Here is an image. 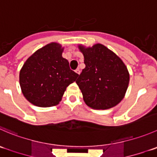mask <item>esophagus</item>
Instances as JSON below:
<instances>
[{
	"label": "esophagus",
	"instance_id": "obj_1",
	"mask_svg": "<svg viewBox=\"0 0 157 157\" xmlns=\"http://www.w3.org/2000/svg\"><path fill=\"white\" fill-rule=\"evenodd\" d=\"M75 72L77 73V74H80V69H79V68H77V69L76 70V71H75Z\"/></svg>",
	"mask_w": 157,
	"mask_h": 157
}]
</instances>
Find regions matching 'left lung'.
<instances>
[{"label": "left lung", "instance_id": "1", "mask_svg": "<svg viewBox=\"0 0 157 157\" xmlns=\"http://www.w3.org/2000/svg\"><path fill=\"white\" fill-rule=\"evenodd\" d=\"M86 65L76 80L86 104L93 109L113 107L124 98L130 75L127 67L113 52L97 44L80 46Z\"/></svg>", "mask_w": 157, "mask_h": 157}]
</instances>
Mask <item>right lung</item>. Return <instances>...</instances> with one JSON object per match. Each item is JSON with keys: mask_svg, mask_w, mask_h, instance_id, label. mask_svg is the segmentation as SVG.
<instances>
[{"mask_svg": "<svg viewBox=\"0 0 157 157\" xmlns=\"http://www.w3.org/2000/svg\"><path fill=\"white\" fill-rule=\"evenodd\" d=\"M62 52L60 44L51 43L24 63L20 72V85L26 99L35 106L50 107L58 104L66 88L79 76L70 69Z\"/></svg>", "mask_w": 157, "mask_h": 157, "instance_id": "1", "label": "right lung"}]
</instances>
